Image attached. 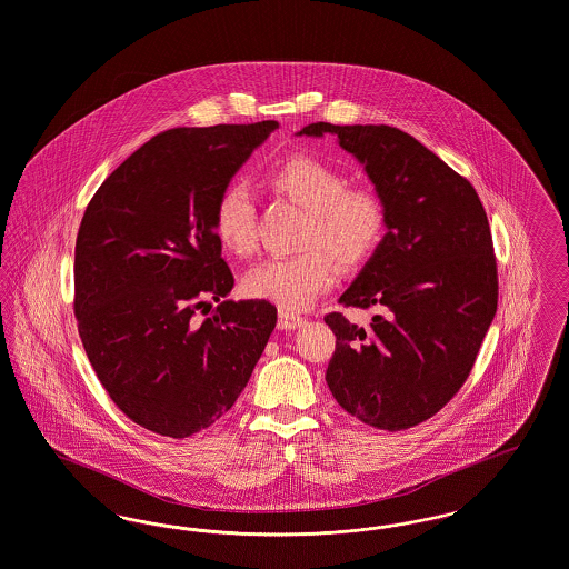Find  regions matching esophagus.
Listing matches in <instances>:
<instances>
[{"instance_id": "1", "label": "esophagus", "mask_w": 569, "mask_h": 569, "mask_svg": "<svg viewBox=\"0 0 569 569\" xmlns=\"http://www.w3.org/2000/svg\"><path fill=\"white\" fill-rule=\"evenodd\" d=\"M302 325H305V320L298 313H292L288 309H279V328L295 330V328H300Z\"/></svg>"}]
</instances>
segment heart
<instances>
[{
	"mask_svg": "<svg viewBox=\"0 0 569 569\" xmlns=\"http://www.w3.org/2000/svg\"><path fill=\"white\" fill-rule=\"evenodd\" d=\"M267 183L307 211L300 241L307 251L258 264L244 277V292L283 309H302L337 281L332 257L352 269L378 249L386 207L376 191L348 188V179L337 168L307 156L272 168ZM211 226L230 253L249 258L256 251V213L241 186H228L217 196Z\"/></svg>",
	"mask_w": 569,
	"mask_h": 569,
	"instance_id": "heart-1",
	"label": "heart"
}]
</instances>
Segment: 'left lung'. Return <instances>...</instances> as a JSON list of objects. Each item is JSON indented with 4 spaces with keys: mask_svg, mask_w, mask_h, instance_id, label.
I'll return each mask as SVG.
<instances>
[{
    "mask_svg": "<svg viewBox=\"0 0 569 569\" xmlns=\"http://www.w3.org/2000/svg\"><path fill=\"white\" fill-rule=\"evenodd\" d=\"M365 166L386 207V234L346 307H378L367 328L328 313L337 337L326 383L353 418L381 431L435 416L469 378L497 311V260L473 186L390 126L309 123Z\"/></svg>",
    "mask_w": 569,
    "mask_h": 569,
    "instance_id": "1",
    "label": "left lung"
}]
</instances>
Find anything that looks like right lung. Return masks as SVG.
<instances>
[{
	"instance_id": "add662e5",
	"label": "right lung",
	"mask_w": 569,
	"mask_h": 569,
	"mask_svg": "<svg viewBox=\"0 0 569 569\" xmlns=\"http://www.w3.org/2000/svg\"><path fill=\"white\" fill-rule=\"evenodd\" d=\"M277 128L166 130L87 204L74 249L79 335L114 406L153 433L183 439L217 422L277 325L269 300H223L234 277L211 226L217 196ZM207 297L220 305L200 323Z\"/></svg>"
}]
</instances>
